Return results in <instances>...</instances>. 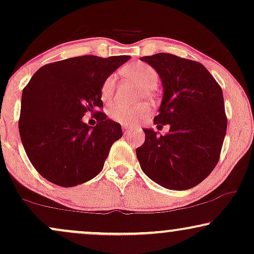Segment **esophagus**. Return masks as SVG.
Returning a JSON list of instances; mask_svg holds the SVG:
<instances>
[{"label": "esophagus", "mask_w": 254, "mask_h": 254, "mask_svg": "<svg viewBox=\"0 0 254 254\" xmlns=\"http://www.w3.org/2000/svg\"><path fill=\"white\" fill-rule=\"evenodd\" d=\"M121 126H123V129H124L125 133H127V131L129 130V126H128V125H125V124H123V125H121Z\"/></svg>", "instance_id": "1"}]
</instances>
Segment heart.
I'll use <instances>...</instances> for the list:
<instances>
[{"mask_svg": "<svg viewBox=\"0 0 254 254\" xmlns=\"http://www.w3.org/2000/svg\"><path fill=\"white\" fill-rule=\"evenodd\" d=\"M121 75L125 77L130 78L138 83L141 86H143L144 91L143 95L149 96L159 82V75L151 65L143 62H130L126 65H124L120 69ZM114 89H116V77L114 75H110L103 82L102 89H100V95L104 102L109 103L112 99ZM151 110L147 104H141L136 106H128L123 105V104H116L111 107L109 116L112 120L117 123L125 124V125H135L142 119L149 117Z\"/></svg>", "mask_w": 254, "mask_h": 254, "instance_id": "heart-1", "label": "heart"}]
</instances>
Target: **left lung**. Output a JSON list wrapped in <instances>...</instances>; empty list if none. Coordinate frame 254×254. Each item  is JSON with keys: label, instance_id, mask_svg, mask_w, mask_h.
I'll return each instance as SVG.
<instances>
[{"label": "left lung", "instance_id": "8db88e82", "mask_svg": "<svg viewBox=\"0 0 254 254\" xmlns=\"http://www.w3.org/2000/svg\"><path fill=\"white\" fill-rule=\"evenodd\" d=\"M156 69L163 98L154 123L170 125L166 135L144 128L136 149L141 169L168 190H185L207 178L216 166L227 133L223 92L199 62L173 54L141 58Z\"/></svg>", "mask_w": 254, "mask_h": 254}]
</instances>
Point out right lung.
Instances as JSON below:
<instances>
[{
  "mask_svg": "<svg viewBox=\"0 0 254 254\" xmlns=\"http://www.w3.org/2000/svg\"><path fill=\"white\" fill-rule=\"evenodd\" d=\"M128 60V55L65 59L38 69L24 88L20 140L34 169L48 182L72 187L103 170L123 129L105 113H96L95 127L82 118L88 111L102 109L103 82Z\"/></svg>",
  "mask_w": 254,
  "mask_h": 254,
  "instance_id": "1",
  "label": "right lung"
}]
</instances>
